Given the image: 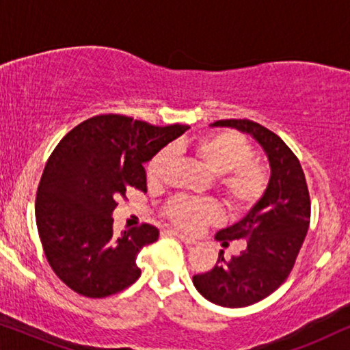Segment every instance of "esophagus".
I'll return each mask as SVG.
<instances>
[{
	"label": "esophagus",
	"instance_id": "34e87169",
	"mask_svg": "<svg viewBox=\"0 0 350 350\" xmlns=\"http://www.w3.org/2000/svg\"><path fill=\"white\" fill-rule=\"evenodd\" d=\"M169 234H170V236L178 237L181 242H185V243H186V245H194V243H198V241H196V239L185 236V234H180V232H176V231H169Z\"/></svg>",
	"mask_w": 350,
	"mask_h": 350
}]
</instances>
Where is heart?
I'll return each instance as SVG.
<instances>
[{"label":"heart","instance_id":"1","mask_svg":"<svg viewBox=\"0 0 350 350\" xmlns=\"http://www.w3.org/2000/svg\"><path fill=\"white\" fill-rule=\"evenodd\" d=\"M186 151L210 174L217 175L215 188L234 212H248L265 198L269 172L265 164L253 159L252 145L237 132L223 131L200 137L189 143ZM170 165L172 151L164 148L148 164V183L151 186L164 185ZM162 213L174 226L189 232L221 219V208L213 200L186 196L170 199Z\"/></svg>","mask_w":350,"mask_h":350}]
</instances>
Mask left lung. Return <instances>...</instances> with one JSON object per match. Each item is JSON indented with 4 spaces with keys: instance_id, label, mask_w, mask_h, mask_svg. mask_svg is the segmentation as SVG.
Returning <instances> with one entry per match:
<instances>
[{
    "instance_id": "left-lung-1",
    "label": "left lung",
    "mask_w": 350,
    "mask_h": 350,
    "mask_svg": "<svg viewBox=\"0 0 350 350\" xmlns=\"http://www.w3.org/2000/svg\"><path fill=\"white\" fill-rule=\"evenodd\" d=\"M212 126L248 133L269 159L265 198L241 221L215 236L224 247L247 239V248L231 260L221 250L212 269L193 277L204 298L224 308H245L274 293L293 269L309 229V189L298 157L269 129L248 119H223Z\"/></svg>"
}]
</instances>
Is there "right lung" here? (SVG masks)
<instances>
[{
	"label": "right lung",
	"instance_id": "right-lung-1",
	"mask_svg": "<svg viewBox=\"0 0 350 350\" xmlns=\"http://www.w3.org/2000/svg\"><path fill=\"white\" fill-rule=\"evenodd\" d=\"M188 129L100 114L78 124L52 151L38 186L36 226L52 271L76 293L105 298L140 277L138 253L159 231L143 223L118 237L111 213L127 189L146 193L143 164Z\"/></svg>",
	"mask_w": 350,
	"mask_h": 350
}]
</instances>
